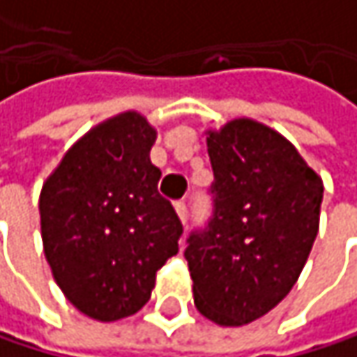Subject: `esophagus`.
Wrapping results in <instances>:
<instances>
[{
    "mask_svg": "<svg viewBox=\"0 0 357 357\" xmlns=\"http://www.w3.org/2000/svg\"><path fill=\"white\" fill-rule=\"evenodd\" d=\"M176 213L181 219V223H185V219H188V204H185V200H178L176 202Z\"/></svg>",
    "mask_w": 357,
    "mask_h": 357,
    "instance_id": "esophagus-1",
    "label": "esophagus"
}]
</instances>
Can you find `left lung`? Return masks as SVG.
<instances>
[{"label":"left lung","instance_id":"8db88e82","mask_svg":"<svg viewBox=\"0 0 357 357\" xmlns=\"http://www.w3.org/2000/svg\"><path fill=\"white\" fill-rule=\"evenodd\" d=\"M215 213L183 252L198 312L242 326L296 285L319 234L321 176L277 130L238 117L206 130Z\"/></svg>","mask_w":357,"mask_h":357}]
</instances>
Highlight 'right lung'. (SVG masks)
Segmentation results:
<instances>
[{"label": "right lung", "instance_id": "1", "mask_svg": "<svg viewBox=\"0 0 357 357\" xmlns=\"http://www.w3.org/2000/svg\"><path fill=\"white\" fill-rule=\"evenodd\" d=\"M155 140L142 113H117L78 138L40 188V238L53 279L95 321L136 314L157 271L179 250L181 223L151 163Z\"/></svg>", "mask_w": 357, "mask_h": 357}]
</instances>
